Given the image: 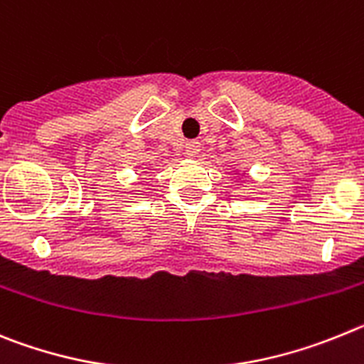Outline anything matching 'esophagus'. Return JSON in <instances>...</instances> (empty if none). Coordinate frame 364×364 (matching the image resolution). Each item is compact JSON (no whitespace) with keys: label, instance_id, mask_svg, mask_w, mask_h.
I'll use <instances>...</instances> for the list:
<instances>
[{"label":"esophagus","instance_id":"1","mask_svg":"<svg viewBox=\"0 0 364 364\" xmlns=\"http://www.w3.org/2000/svg\"><path fill=\"white\" fill-rule=\"evenodd\" d=\"M199 150H201V145H199V141H188L185 145V152L188 158H196L199 154Z\"/></svg>","mask_w":364,"mask_h":364}]
</instances>
